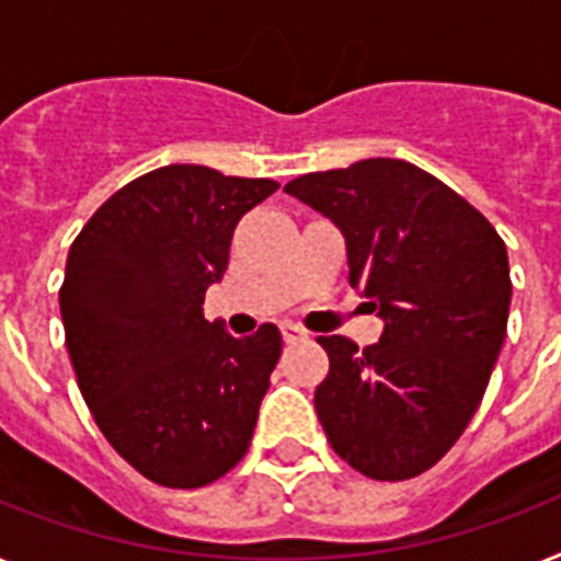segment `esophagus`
<instances>
[{"mask_svg": "<svg viewBox=\"0 0 561 561\" xmlns=\"http://www.w3.org/2000/svg\"><path fill=\"white\" fill-rule=\"evenodd\" d=\"M305 336H308V331H302L299 325H294V322H282V340H285V343H299Z\"/></svg>", "mask_w": 561, "mask_h": 561, "instance_id": "esophagus-1", "label": "esophagus"}]
</instances>
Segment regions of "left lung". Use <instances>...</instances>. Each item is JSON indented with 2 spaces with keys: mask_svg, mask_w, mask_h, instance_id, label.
Wrapping results in <instances>:
<instances>
[{
  "mask_svg": "<svg viewBox=\"0 0 561 561\" xmlns=\"http://www.w3.org/2000/svg\"><path fill=\"white\" fill-rule=\"evenodd\" d=\"M285 193L345 236L348 282L383 320L380 343L317 336L331 368L313 407L334 453L377 481L438 463L472 421L504 345L507 248L430 172L398 158L308 172Z\"/></svg>",
  "mask_w": 561,
  "mask_h": 561,
  "instance_id": "1",
  "label": "left lung"
}]
</instances>
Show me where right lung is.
<instances>
[{
    "instance_id": "add662e5",
    "label": "right lung",
    "mask_w": 561,
    "mask_h": 561,
    "mask_svg": "<svg viewBox=\"0 0 561 561\" xmlns=\"http://www.w3.org/2000/svg\"><path fill=\"white\" fill-rule=\"evenodd\" d=\"M279 190L172 163L117 190L68 250L59 313L100 432L140 476L195 490L248 453L282 354L276 325L236 340L204 320L239 218Z\"/></svg>"
}]
</instances>
